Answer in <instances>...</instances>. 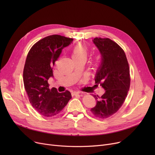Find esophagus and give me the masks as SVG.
<instances>
[{
    "instance_id": "esophagus-1",
    "label": "esophagus",
    "mask_w": 155,
    "mask_h": 155,
    "mask_svg": "<svg viewBox=\"0 0 155 155\" xmlns=\"http://www.w3.org/2000/svg\"><path fill=\"white\" fill-rule=\"evenodd\" d=\"M80 92H73V95H80Z\"/></svg>"
}]
</instances>
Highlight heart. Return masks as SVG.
I'll use <instances>...</instances> for the list:
<instances>
[{"instance_id": "1", "label": "heart", "mask_w": 155, "mask_h": 155, "mask_svg": "<svg viewBox=\"0 0 155 155\" xmlns=\"http://www.w3.org/2000/svg\"><path fill=\"white\" fill-rule=\"evenodd\" d=\"M88 50L84 43H78L76 44L72 50V58L73 60L80 58H87Z\"/></svg>"}]
</instances>
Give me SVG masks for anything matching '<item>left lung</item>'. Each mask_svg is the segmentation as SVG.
Returning a JSON list of instances; mask_svg holds the SVG:
<instances>
[{
    "instance_id": "1",
    "label": "left lung",
    "mask_w": 155,
    "mask_h": 155,
    "mask_svg": "<svg viewBox=\"0 0 155 155\" xmlns=\"http://www.w3.org/2000/svg\"><path fill=\"white\" fill-rule=\"evenodd\" d=\"M92 41L101 55L95 81L105 91L99 97L94 95L96 105L91 109L95 117L105 119L123 105L130 87L129 64L124 51L109 38H94Z\"/></svg>"
}]
</instances>
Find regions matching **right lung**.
Wrapping results in <instances>:
<instances>
[{"label":"right lung","instance_id":"obj_1","mask_svg":"<svg viewBox=\"0 0 155 155\" xmlns=\"http://www.w3.org/2000/svg\"><path fill=\"white\" fill-rule=\"evenodd\" d=\"M72 42L71 38L49 36L35 44L28 54L23 71L24 88L32 106L43 116L58 114L71 98L68 91L59 93L54 87L50 90L48 80L53 77L54 62L62 50Z\"/></svg>","mask_w":155,"mask_h":155}]
</instances>
